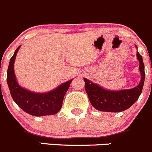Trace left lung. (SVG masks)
<instances>
[{
	"mask_svg": "<svg viewBox=\"0 0 152 152\" xmlns=\"http://www.w3.org/2000/svg\"><path fill=\"white\" fill-rule=\"evenodd\" d=\"M136 48H137V45ZM137 60L140 62V70L141 79L135 87L122 90H110L95 83L86 78L85 82V89L89 97V102L94 108L104 112H122L131 107L139 99L142 92L145 81V66L142 56L137 51Z\"/></svg>",
	"mask_w": 152,
	"mask_h": 152,
	"instance_id": "8db88e82",
	"label": "left lung"
}]
</instances>
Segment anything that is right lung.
<instances>
[{"mask_svg":"<svg viewBox=\"0 0 152 152\" xmlns=\"http://www.w3.org/2000/svg\"><path fill=\"white\" fill-rule=\"evenodd\" d=\"M21 45L10 59L7 70V84L14 102L22 110L35 116L54 115L61 109L63 99L72 80L66 81L47 92H35L18 84L14 72V63Z\"/></svg>","mask_w":152,"mask_h":152,"instance_id":"1","label":"right lung"}]
</instances>
